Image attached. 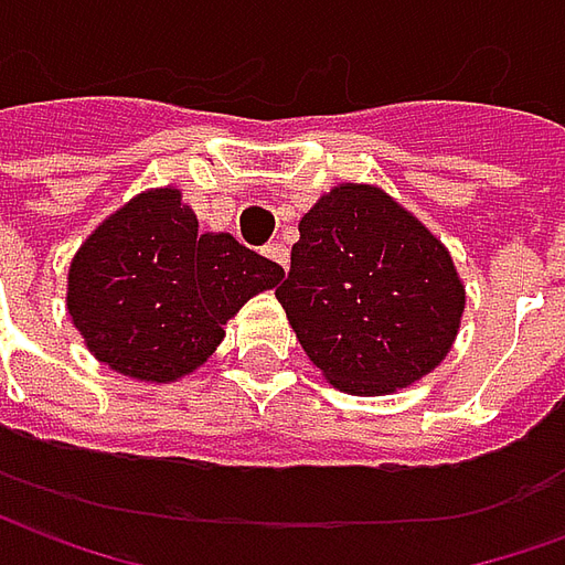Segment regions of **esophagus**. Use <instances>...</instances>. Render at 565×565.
Here are the masks:
<instances>
[{
	"instance_id": "obj_1",
	"label": "esophagus",
	"mask_w": 565,
	"mask_h": 565,
	"mask_svg": "<svg viewBox=\"0 0 565 565\" xmlns=\"http://www.w3.org/2000/svg\"><path fill=\"white\" fill-rule=\"evenodd\" d=\"M263 254L271 259V263H278L284 271H287V266H290V250L281 245V242H271V245L263 247Z\"/></svg>"
}]
</instances>
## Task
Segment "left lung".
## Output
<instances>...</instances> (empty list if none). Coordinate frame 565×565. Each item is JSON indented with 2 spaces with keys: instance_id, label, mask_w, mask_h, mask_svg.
I'll list each match as a JSON object with an SVG mask.
<instances>
[{
  "instance_id": "8db88e82",
  "label": "left lung",
  "mask_w": 565,
  "mask_h": 565,
  "mask_svg": "<svg viewBox=\"0 0 565 565\" xmlns=\"http://www.w3.org/2000/svg\"><path fill=\"white\" fill-rule=\"evenodd\" d=\"M275 296L330 384L369 396L433 372L466 306L445 245L366 184L335 186L299 221Z\"/></svg>"
}]
</instances>
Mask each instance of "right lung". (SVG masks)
Listing matches in <instances>:
<instances>
[{
	"instance_id": "right-lung-1",
	"label": "right lung",
	"mask_w": 565,
	"mask_h": 565,
	"mask_svg": "<svg viewBox=\"0 0 565 565\" xmlns=\"http://www.w3.org/2000/svg\"><path fill=\"white\" fill-rule=\"evenodd\" d=\"M284 269L233 235H199L178 190H150L111 214L68 269V315L103 363L139 381L202 366L223 323Z\"/></svg>"
}]
</instances>
